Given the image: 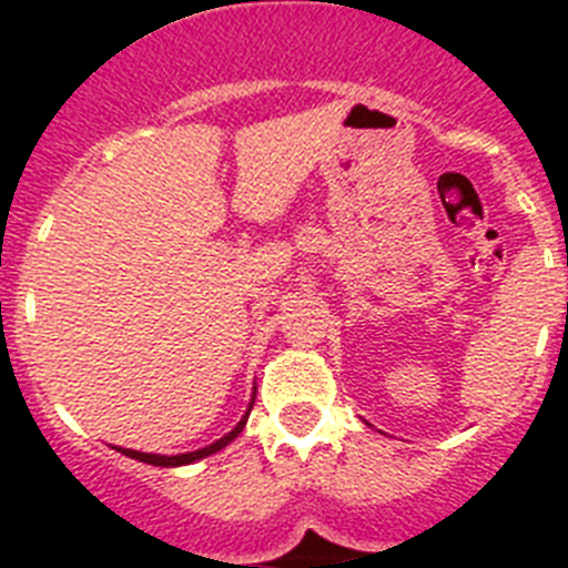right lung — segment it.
Segmentation results:
<instances>
[{"mask_svg":"<svg viewBox=\"0 0 568 568\" xmlns=\"http://www.w3.org/2000/svg\"><path fill=\"white\" fill-rule=\"evenodd\" d=\"M250 409H253V404H250ZM250 415V413H247ZM247 415L235 424L233 433H227L224 438H219L215 444L204 446V449H195V453H187V455H150V453H135V449H119L122 455H128V458H135L142 460V464H150V466H184V464H195V460L207 458V455L219 453V449H224V446L230 444L233 438H239L241 429H244V424H247Z\"/></svg>","mask_w":568,"mask_h":568,"instance_id":"add662e5","label":"right lung"}]
</instances>
